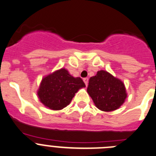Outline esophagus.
<instances>
[{"label": "esophagus", "mask_w": 156, "mask_h": 156, "mask_svg": "<svg viewBox=\"0 0 156 156\" xmlns=\"http://www.w3.org/2000/svg\"><path fill=\"white\" fill-rule=\"evenodd\" d=\"M84 82L85 83V85L87 86V84H88V78H84Z\"/></svg>", "instance_id": "obj_1"}]
</instances>
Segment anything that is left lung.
Listing matches in <instances>:
<instances>
[{"mask_svg": "<svg viewBox=\"0 0 156 156\" xmlns=\"http://www.w3.org/2000/svg\"><path fill=\"white\" fill-rule=\"evenodd\" d=\"M87 91L95 106L105 112L120 108L127 98L124 83L104 70L90 78Z\"/></svg>", "mask_w": 156, "mask_h": 156, "instance_id": "8db88e82", "label": "left lung"}]
</instances>
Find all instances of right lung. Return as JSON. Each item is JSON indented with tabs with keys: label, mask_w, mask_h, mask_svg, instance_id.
<instances>
[{
	"label": "right lung",
	"mask_w": 156,
	"mask_h": 156,
	"mask_svg": "<svg viewBox=\"0 0 156 156\" xmlns=\"http://www.w3.org/2000/svg\"><path fill=\"white\" fill-rule=\"evenodd\" d=\"M84 87L85 84L81 78L72 76L67 69L62 68L43 77L37 95L45 107L59 110L67 107L75 93Z\"/></svg>",
	"instance_id": "obj_1"
}]
</instances>
